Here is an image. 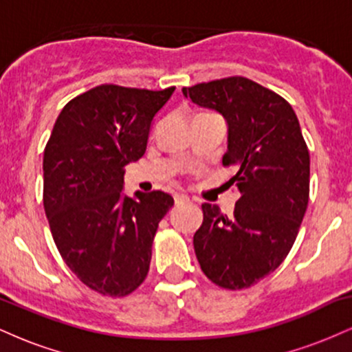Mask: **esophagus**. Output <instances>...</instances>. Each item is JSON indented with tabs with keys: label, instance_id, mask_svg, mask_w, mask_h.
Listing matches in <instances>:
<instances>
[{
	"label": "esophagus",
	"instance_id": "34e87169",
	"mask_svg": "<svg viewBox=\"0 0 352 352\" xmlns=\"http://www.w3.org/2000/svg\"><path fill=\"white\" fill-rule=\"evenodd\" d=\"M173 199H175V204L179 205V204H185V201H188L190 199L187 195H185V193H177L175 197H173Z\"/></svg>",
	"mask_w": 352,
	"mask_h": 352
}]
</instances>
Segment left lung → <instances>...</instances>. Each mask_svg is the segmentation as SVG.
<instances>
[{"label": "left lung", "mask_w": 352, "mask_h": 352, "mask_svg": "<svg viewBox=\"0 0 352 352\" xmlns=\"http://www.w3.org/2000/svg\"><path fill=\"white\" fill-rule=\"evenodd\" d=\"M228 125L225 167L240 192L233 215L204 204L193 235L201 272L225 289H243L283 263L309 200V152L293 107L276 92L233 76L182 89Z\"/></svg>", "instance_id": "obj_1"}]
</instances>
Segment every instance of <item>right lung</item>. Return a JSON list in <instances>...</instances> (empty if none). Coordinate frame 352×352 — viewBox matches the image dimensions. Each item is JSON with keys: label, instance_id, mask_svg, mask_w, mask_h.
<instances>
[{"label": "right lung", "instance_id": "obj_1", "mask_svg": "<svg viewBox=\"0 0 352 352\" xmlns=\"http://www.w3.org/2000/svg\"><path fill=\"white\" fill-rule=\"evenodd\" d=\"M164 91L102 84L64 106L44 148L43 204L60 256L104 296L135 292L148 273L168 193L124 195L125 165L145 153Z\"/></svg>", "mask_w": 352, "mask_h": 352}]
</instances>
